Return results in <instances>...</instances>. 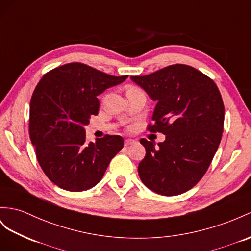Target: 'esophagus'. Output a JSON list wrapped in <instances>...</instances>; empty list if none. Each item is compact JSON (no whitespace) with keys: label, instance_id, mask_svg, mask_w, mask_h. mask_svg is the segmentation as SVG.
I'll return each instance as SVG.
<instances>
[{"label":"esophagus","instance_id":"obj_1","mask_svg":"<svg viewBox=\"0 0 251 251\" xmlns=\"http://www.w3.org/2000/svg\"><path fill=\"white\" fill-rule=\"evenodd\" d=\"M133 143H136V140H132V139H126V140L124 141V144H125V146H129V145H131V144H133Z\"/></svg>","mask_w":251,"mask_h":251}]
</instances>
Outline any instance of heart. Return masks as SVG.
Wrapping results in <instances>:
<instances>
[{"label": "heart", "mask_w": 251, "mask_h": 251, "mask_svg": "<svg viewBox=\"0 0 251 251\" xmlns=\"http://www.w3.org/2000/svg\"><path fill=\"white\" fill-rule=\"evenodd\" d=\"M132 88H136V87H129L128 89H132Z\"/></svg>", "instance_id": "obj_1"}]
</instances>
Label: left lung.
I'll use <instances>...</instances> for the list:
<instances>
[{
	"label": "left lung",
	"mask_w": 251,
	"mask_h": 251,
	"mask_svg": "<svg viewBox=\"0 0 251 251\" xmlns=\"http://www.w3.org/2000/svg\"><path fill=\"white\" fill-rule=\"evenodd\" d=\"M130 79L157 102L149 130L165 134L158 146L141 139L146 155L139 163L140 179L157 194H182L202 178L221 143L220 90L207 75L179 63Z\"/></svg>",
	"instance_id": "8db88e82"
}]
</instances>
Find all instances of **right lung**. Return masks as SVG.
I'll list each match as a JSON object with an SVG mask.
<instances>
[{
  "instance_id": "right-lung-1",
  "label": "right lung",
  "mask_w": 251,
  "mask_h": 251,
  "mask_svg": "<svg viewBox=\"0 0 251 251\" xmlns=\"http://www.w3.org/2000/svg\"><path fill=\"white\" fill-rule=\"evenodd\" d=\"M127 77L72 62L50 70L38 82L29 106V137L44 174L59 188H93L123 149L121 136L106 134L88 143L85 126L99 113L98 96Z\"/></svg>"
}]
</instances>
